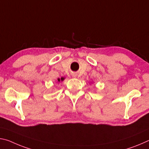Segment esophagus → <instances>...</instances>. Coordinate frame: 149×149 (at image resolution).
<instances>
[{"mask_svg":"<svg viewBox=\"0 0 149 149\" xmlns=\"http://www.w3.org/2000/svg\"><path fill=\"white\" fill-rule=\"evenodd\" d=\"M72 76L75 77H76V74H72Z\"/></svg>","mask_w":149,"mask_h":149,"instance_id":"obj_1","label":"esophagus"}]
</instances>
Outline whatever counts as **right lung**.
<instances>
[{
    "mask_svg": "<svg viewBox=\"0 0 149 149\" xmlns=\"http://www.w3.org/2000/svg\"><path fill=\"white\" fill-rule=\"evenodd\" d=\"M64 79L65 78L64 77H62L61 78H58V80H57V81L56 82H60V81H64Z\"/></svg>",
    "mask_w": 149,
    "mask_h": 149,
    "instance_id": "right-lung-1",
    "label": "right lung"
}]
</instances>
